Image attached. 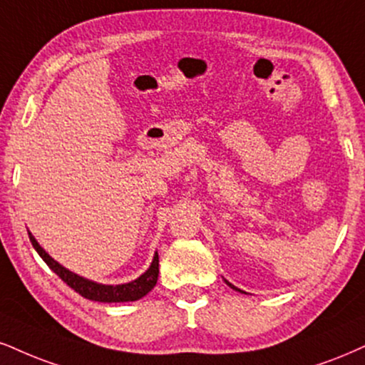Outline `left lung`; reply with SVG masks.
I'll return each mask as SVG.
<instances>
[{
    "instance_id": "left-lung-1",
    "label": "left lung",
    "mask_w": 365,
    "mask_h": 365,
    "mask_svg": "<svg viewBox=\"0 0 365 365\" xmlns=\"http://www.w3.org/2000/svg\"><path fill=\"white\" fill-rule=\"evenodd\" d=\"M223 281H225V282H227V286H230V287H232V289H235V291H238V292H244V294H247V292H245V291L238 289V287H237V286H233V284H232V282H228V281H227V279H223Z\"/></svg>"
}]
</instances>
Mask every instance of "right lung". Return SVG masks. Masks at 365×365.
<instances>
[{
  "label": "right lung",
  "mask_w": 365,
  "mask_h": 365,
  "mask_svg": "<svg viewBox=\"0 0 365 365\" xmlns=\"http://www.w3.org/2000/svg\"><path fill=\"white\" fill-rule=\"evenodd\" d=\"M30 242L34 245V249L37 250V254L43 259V262L57 274L67 286L73 287L76 292H79L83 298L91 299V301H100V303H127V301H137L143 298L147 292L154 289L157 284V277H159V254H154L152 264L148 265V269L142 274L140 277L133 279V281L125 282V284H101V282L91 281L79 274H76L69 269H66L64 265H61L56 259H52L51 255L45 252L31 233L29 232Z\"/></svg>",
  "instance_id": "add662e5"
}]
</instances>
